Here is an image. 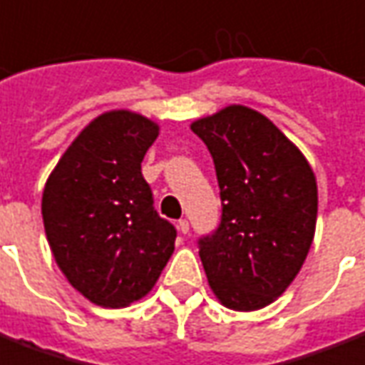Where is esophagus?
Masks as SVG:
<instances>
[{
    "label": "esophagus",
    "instance_id": "esophagus-1",
    "mask_svg": "<svg viewBox=\"0 0 365 365\" xmlns=\"http://www.w3.org/2000/svg\"><path fill=\"white\" fill-rule=\"evenodd\" d=\"M176 227H178V232L183 233V235H185V233H189V222H187V220H178Z\"/></svg>",
    "mask_w": 365,
    "mask_h": 365
}]
</instances>
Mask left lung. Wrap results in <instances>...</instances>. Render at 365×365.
I'll use <instances>...</instances> for the list:
<instances>
[{
	"instance_id": "1",
	"label": "left lung",
	"mask_w": 365,
	"mask_h": 365,
	"mask_svg": "<svg viewBox=\"0 0 365 365\" xmlns=\"http://www.w3.org/2000/svg\"><path fill=\"white\" fill-rule=\"evenodd\" d=\"M212 155L222 222L199 241L216 299L250 312L293 283L314 241L318 183L300 149L262 113L230 105L191 122Z\"/></svg>"
}]
</instances>
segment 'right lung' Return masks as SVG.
Masks as SVG:
<instances>
[{
	"instance_id": "add662e5",
	"label": "right lung",
	"mask_w": 365,
	"mask_h": 365,
	"mask_svg": "<svg viewBox=\"0 0 365 365\" xmlns=\"http://www.w3.org/2000/svg\"><path fill=\"white\" fill-rule=\"evenodd\" d=\"M158 130L128 108L103 113L78 133L43 187L53 258L72 287L103 308L143 299L174 252L176 227L157 214L141 174Z\"/></svg>"
}]
</instances>
